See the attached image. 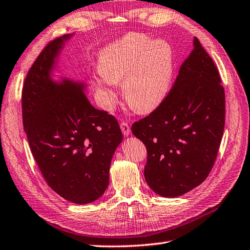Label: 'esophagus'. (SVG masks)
<instances>
[{"mask_svg":"<svg viewBox=\"0 0 250 250\" xmlns=\"http://www.w3.org/2000/svg\"><path fill=\"white\" fill-rule=\"evenodd\" d=\"M121 130H122V132H123V135L126 137H128L131 134L130 127L128 124L126 123V122H122L121 123Z\"/></svg>","mask_w":250,"mask_h":250,"instance_id":"34e87169","label":"esophagus"}]
</instances>
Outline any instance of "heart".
Returning a JSON list of instances; mask_svg holds the SVG:
<instances>
[{
    "mask_svg": "<svg viewBox=\"0 0 250 250\" xmlns=\"http://www.w3.org/2000/svg\"><path fill=\"white\" fill-rule=\"evenodd\" d=\"M173 75V53L166 42L129 35L104 48L94 77L102 107L113 111L116 84L122 81L125 101L138 112H149L167 95Z\"/></svg>",
    "mask_w": 250,
    "mask_h": 250,
    "instance_id": "b5f03b06",
    "label": "heart"
}]
</instances>
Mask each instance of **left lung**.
<instances>
[{
  "label": "left lung",
  "instance_id": "8db88e82",
  "mask_svg": "<svg viewBox=\"0 0 250 250\" xmlns=\"http://www.w3.org/2000/svg\"><path fill=\"white\" fill-rule=\"evenodd\" d=\"M213 60L193 38V50L157 109L132 124L147 149L144 177L162 197L175 198L207 179L225 127V91Z\"/></svg>",
  "mask_w": 250,
  "mask_h": 250
}]
</instances>
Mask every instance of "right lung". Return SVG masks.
<instances>
[{
  "mask_svg": "<svg viewBox=\"0 0 250 250\" xmlns=\"http://www.w3.org/2000/svg\"><path fill=\"white\" fill-rule=\"evenodd\" d=\"M73 36L50 42L32 65L22 90V119L47 184L65 200L87 204L106 191L123 135L114 116L92 106L86 83L53 79L59 55Z\"/></svg>",
  "mask_w": 250,
  "mask_h": 250,
  "instance_id": "add662e5",
  "label": "right lung"
}]
</instances>
